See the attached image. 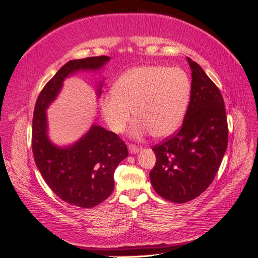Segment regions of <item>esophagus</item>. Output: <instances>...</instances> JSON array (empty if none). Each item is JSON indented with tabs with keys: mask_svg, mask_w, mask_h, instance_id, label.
Masks as SVG:
<instances>
[{
	"mask_svg": "<svg viewBox=\"0 0 258 258\" xmlns=\"http://www.w3.org/2000/svg\"><path fill=\"white\" fill-rule=\"evenodd\" d=\"M128 148H129V152L131 153V154H137L138 152H139V146H137V145H135V144H129L128 145Z\"/></svg>",
	"mask_w": 258,
	"mask_h": 258,
	"instance_id": "34e87169",
	"label": "esophagus"
}]
</instances>
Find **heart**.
I'll use <instances>...</instances> for the list:
<instances>
[{
	"label": "heart",
	"instance_id": "obj_1",
	"mask_svg": "<svg viewBox=\"0 0 258 258\" xmlns=\"http://www.w3.org/2000/svg\"><path fill=\"white\" fill-rule=\"evenodd\" d=\"M191 84L178 68L143 66L129 70L103 98L101 107L114 132H122L135 115L139 117L132 135L153 134L166 138L175 132L184 119L189 102Z\"/></svg>",
	"mask_w": 258,
	"mask_h": 258
}]
</instances>
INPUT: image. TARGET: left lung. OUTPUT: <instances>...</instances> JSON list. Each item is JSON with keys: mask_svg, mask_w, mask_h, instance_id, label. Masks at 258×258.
Segmentation results:
<instances>
[{"mask_svg": "<svg viewBox=\"0 0 258 258\" xmlns=\"http://www.w3.org/2000/svg\"><path fill=\"white\" fill-rule=\"evenodd\" d=\"M191 92L182 127L153 146L156 163L150 172L154 189L171 202L197 198L213 182L228 144L224 99L201 67L187 58Z\"/></svg>", "mask_w": 258, "mask_h": 258, "instance_id": "left-lung-1", "label": "left lung"}]
</instances>
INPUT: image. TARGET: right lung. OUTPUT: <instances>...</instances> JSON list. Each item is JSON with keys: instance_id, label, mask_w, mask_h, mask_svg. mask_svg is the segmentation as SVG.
<instances>
[{"instance_id": "1", "label": "right lung", "mask_w": 258, "mask_h": 258, "mask_svg": "<svg viewBox=\"0 0 258 258\" xmlns=\"http://www.w3.org/2000/svg\"><path fill=\"white\" fill-rule=\"evenodd\" d=\"M108 60L107 56H98L69 61L44 86L33 113L32 152L37 169L60 199L84 209L100 205L112 194L115 169L128 156L127 145L114 132L93 124L73 145L54 146L47 138L46 108L70 74L98 70Z\"/></svg>"}]
</instances>
